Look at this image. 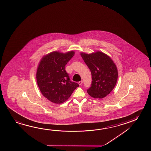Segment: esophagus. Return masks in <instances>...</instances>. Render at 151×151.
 Listing matches in <instances>:
<instances>
[{"instance_id": "obj_1", "label": "esophagus", "mask_w": 151, "mask_h": 151, "mask_svg": "<svg viewBox=\"0 0 151 151\" xmlns=\"http://www.w3.org/2000/svg\"><path fill=\"white\" fill-rule=\"evenodd\" d=\"M82 83H83V81H80V82H78V84H79V85H81Z\"/></svg>"}]
</instances>
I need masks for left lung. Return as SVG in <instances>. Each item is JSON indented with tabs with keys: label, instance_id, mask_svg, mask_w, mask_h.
Returning a JSON list of instances; mask_svg holds the SVG:
<instances>
[{
	"label": "left lung",
	"instance_id": "obj_1",
	"mask_svg": "<svg viewBox=\"0 0 151 151\" xmlns=\"http://www.w3.org/2000/svg\"><path fill=\"white\" fill-rule=\"evenodd\" d=\"M83 59L91 72V87L87 90L94 99H103L116 85L118 70L111 58L100 51L91 54L81 52Z\"/></svg>",
	"mask_w": 151,
	"mask_h": 151
}]
</instances>
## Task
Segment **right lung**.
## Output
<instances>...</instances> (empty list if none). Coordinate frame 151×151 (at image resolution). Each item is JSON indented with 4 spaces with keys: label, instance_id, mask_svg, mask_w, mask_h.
I'll return each mask as SVG.
<instances>
[{
    "label": "right lung",
    "instance_id": "obj_1",
    "mask_svg": "<svg viewBox=\"0 0 151 151\" xmlns=\"http://www.w3.org/2000/svg\"><path fill=\"white\" fill-rule=\"evenodd\" d=\"M74 51H54L40 60L36 72L37 85L42 95L55 104L66 101L79 85L71 82L65 70V65L74 55Z\"/></svg>",
    "mask_w": 151,
    "mask_h": 151
}]
</instances>
